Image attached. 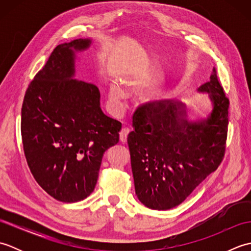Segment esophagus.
<instances>
[{"label": "esophagus", "instance_id": "esophagus-1", "mask_svg": "<svg viewBox=\"0 0 251 251\" xmlns=\"http://www.w3.org/2000/svg\"><path fill=\"white\" fill-rule=\"evenodd\" d=\"M129 129L128 128H123L121 131H120V140L121 142L125 143L127 141V137H128V134H129Z\"/></svg>", "mask_w": 251, "mask_h": 251}]
</instances>
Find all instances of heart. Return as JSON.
I'll list each match as a JSON object with an SVG mask.
<instances>
[{"instance_id":"heart-1","label":"heart","mask_w":251,"mask_h":251,"mask_svg":"<svg viewBox=\"0 0 251 251\" xmlns=\"http://www.w3.org/2000/svg\"><path fill=\"white\" fill-rule=\"evenodd\" d=\"M124 95V90L121 87L120 84L114 83L111 85L110 87V99L112 101V103L115 105H119L121 102V99Z\"/></svg>"}]
</instances>
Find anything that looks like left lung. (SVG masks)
<instances>
[{"label": "left lung", "instance_id": "obj_1", "mask_svg": "<svg viewBox=\"0 0 251 251\" xmlns=\"http://www.w3.org/2000/svg\"><path fill=\"white\" fill-rule=\"evenodd\" d=\"M199 92L209 94L214 105L205 120L190 122L185 104L173 100L142 104L132 116L127 142L135 191L151 209L180 205L225 156L230 101L215 68Z\"/></svg>", "mask_w": 251, "mask_h": 251}]
</instances>
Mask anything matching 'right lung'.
Here are the masks:
<instances>
[{
	"label": "right lung",
	"instance_id": "add662e5",
	"mask_svg": "<svg viewBox=\"0 0 251 251\" xmlns=\"http://www.w3.org/2000/svg\"><path fill=\"white\" fill-rule=\"evenodd\" d=\"M92 41L58 45L29 84L21 109L25 156L36 182L55 200L75 202L94 191L104 152L122 124L100 108L95 84L73 79L75 52Z\"/></svg>",
	"mask_w": 251,
	"mask_h": 251
}]
</instances>
